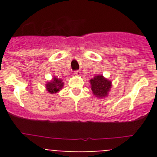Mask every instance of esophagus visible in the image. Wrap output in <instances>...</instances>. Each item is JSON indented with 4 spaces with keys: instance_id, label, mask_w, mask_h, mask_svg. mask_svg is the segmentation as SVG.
<instances>
[{
    "instance_id": "obj_1",
    "label": "esophagus",
    "mask_w": 157,
    "mask_h": 157,
    "mask_svg": "<svg viewBox=\"0 0 157 157\" xmlns=\"http://www.w3.org/2000/svg\"><path fill=\"white\" fill-rule=\"evenodd\" d=\"M74 75H75L78 76V75H81V72H80V71H75L74 72Z\"/></svg>"
}]
</instances>
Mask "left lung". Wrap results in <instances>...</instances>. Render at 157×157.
I'll return each mask as SVG.
<instances>
[{"label":"left lung","mask_w":157,"mask_h":157,"mask_svg":"<svg viewBox=\"0 0 157 157\" xmlns=\"http://www.w3.org/2000/svg\"><path fill=\"white\" fill-rule=\"evenodd\" d=\"M90 82L93 94L99 98L107 97L112 87V82L105 78L101 75L94 76V78L90 80Z\"/></svg>","instance_id":"left-lung-1"}]
</instances>
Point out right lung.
Segmentation results:
<instances>
[{
    "instance_id": "add662e5",
    "label": "right lung",
    "mask_w": 157,
    "mask_h": 157,
    "mask_svg": "<svg viewBox=\"0 0 157 157\" xmlns=\"http://www.w3.org/2000/svg\"><path fill=\"white\" fill-rule=\"evenodd\" d=\"M63 82L61 79L54 77L52 81L48 82L46 84V90L50 94H56L63 88Z\"/></svg>"
}]
</instances>
